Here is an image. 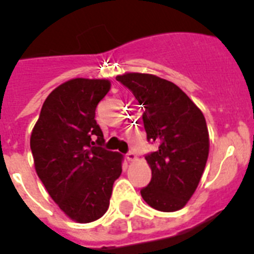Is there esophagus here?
I'll return each mask as SVG.
<instances>
[{"label":"esophagus","instance_id":"1","mask_svg":"<svg viewBox=\"0 0 254 254\" xmlns=\"http://www.w3.org/2000/svg\"><path fill=\"white\" fill-rule=\"evenodd\" d=\"M127 162L134 163V162H136V160H138V156H136V154H135V153L130 151V153L127 154Z\"/></svg>","mask_w":254,"mask_h":254}]
</instances>
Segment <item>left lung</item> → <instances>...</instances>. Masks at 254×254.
Listing matches in <instances>:
<instances>
[{
  "label": "left lung",
  "mask_w": 254,
  "mask_h": 254,
  "mask_svg": "<svg viewBox=\"0 0 254 254\" xmlns=\"http://www.w3.org/2000/svg\"><path fill=\"white\" fill-rule=\"evenodd\" d=\"M116 80L131 90L141 108L144 129L158 150L145 156L151 181L140 190L160 212L186 207L198 187L209 154V132L200 109L174 82L151 73L125 72Z\"/></svg>",
  "instance_id": "left-lung-1"
}]
</instances>
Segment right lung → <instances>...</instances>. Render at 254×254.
Returning a JSON list of instances; mask_svg holds the SVG:
<instances>
[{
	"mask_svg": "<svg viewBox=\"0 0 254 254\" xmlns=\"http://www.w3.org/2000/svg\"><path fill=\"white\" fill-rule=\"evenodd\" d=\"M110 86L106 79L64 82L50 92L31 132L37 175L59 208L77 223L105 214L122 174V154L98 146L105 140L95 110Z\"/></svg>",
	"mask_w": 254,
	"mask_h": 254,
	"instance_id": "obj_1",
	"label": "right lung"
}]
</instances>
